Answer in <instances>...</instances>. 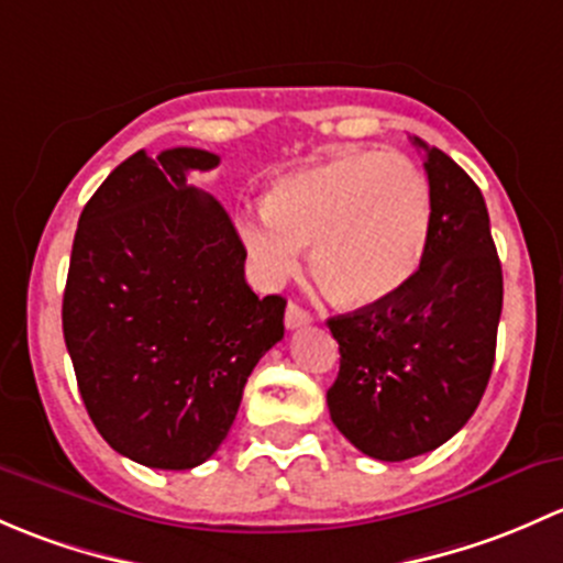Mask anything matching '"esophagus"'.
Instances as JSON below:
<instances>
[{"label": "esophagus", "mask_w": 563, "mask_h": 563, "mask_svg": "<svg viewBox=\"0 0 563 563\" xmlns=\"http://www.w3.org/2000/svg\"><path fill=\"white\" fill-rule=\"evenodd\" d=\"M311 322V314L306 309H300L298 303H289L287 306V314H284V324H287L289 330H298L303 328V324Z\"/></svg>", "instance_id": "34e87169"}]
</instances>
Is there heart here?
I'll use <instances>...</instances> for the list:
<instances>
[{
	"label": "heart",
	"mask_w": 563,
	"mask_h": 563,
	"mask_svg": "<svg viewBox=\"0 0 563 563\" xmlns=\"http://www.w3.org/2000/svg\"><path fill=\"white\" fill-rule=\"evenodd\" d=\"M433 228L428 178L396 152H341L276 178L265 213L241 222L260 276L295 274L311 246V274L335 303L374 306L417 274Z\"/></svg>",
	"instance_id": "obj_1"
}]
</instances>
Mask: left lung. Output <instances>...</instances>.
<instances>
[{
	"label": "left lung",
	"instance_id": "left-lung-1",
	"mask_svg": "<svg viewBox=\"0 0 563 563\" xmlns=\"http://www.w3.org/2000/svg\"><path fill=\"white\" fill-rule=\"evenodd\" d=\"M433 228L426 257L382 303L330 317L341 366L333 426L376 461H407L455 437L477 409L496 357L501 263L477 184L426 146Z\"/></svg>",
	"mask_w": 563,
	"mask_h": 563
}]
</instances>
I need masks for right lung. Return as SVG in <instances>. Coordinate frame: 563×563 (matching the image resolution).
I'll list each match as a JSON object with an SVG mask.
<instances>
[{
    "label": "right lung",
    "instance_id": "add662e5",
    "mask_svg": "<svg viewBox=\"0 0 563 563\" xmlns=\"http://www.w3.org/2000/svg\"><path fill=\"white\" fill-rule=\"evenodd\" d=\"M219 156L135 152L86 202L62 303L80 398L115 453L195 468L228 437L243 385L282 341V295L257 298L222 202L189 184Z\"/></svg>",
    "mask_w": 563,
    "mask_h": 563
}]
</instances>
